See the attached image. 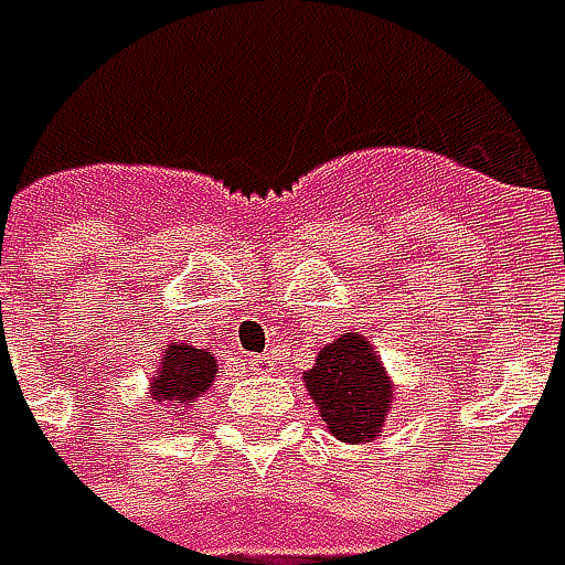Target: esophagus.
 Wrapping results in <instances>:
<instances>
[{
	"label": "esophagus",
	"instance_id": "esophagus-1",
	"mask_svg": "<svg viewBox=\"0 0 565 565\" xmlns=\"http://www.w3.org/2000/svg\"><path fill=\"white\" fill-rule=\"evenodd\" d=\"M245 370H248V373H262V370H265V360H262V356H252V360L245 363Z\"/></svg>",
	"mask_w": 565,
	"mask_h": 565
}]
</instances>
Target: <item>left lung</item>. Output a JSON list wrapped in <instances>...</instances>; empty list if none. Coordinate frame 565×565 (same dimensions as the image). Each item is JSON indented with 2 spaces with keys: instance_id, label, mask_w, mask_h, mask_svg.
Segmentation results:
<instances>
[{
  "instance_id": "obj_1",
  "label": "left lung",
  "mask_w": 565,
  "mask_h": 565,
  "mask_svg": "<svg viewBox=\"0 0 565 565\" xmlns=\"http://www.w3.org/2000/svg\"><path fill=\"white\" fill-rule=\"evenodd\" d=\"M303 386L317 402L327 431L340 441H373L393 408V380L360 333H340L317 353L313 370L303 373Z\"/></svg>"
}]
</instances>
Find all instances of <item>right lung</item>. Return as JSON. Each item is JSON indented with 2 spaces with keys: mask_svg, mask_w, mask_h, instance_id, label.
Here are the masks:
<instances>
[{
  "mask_svg": "<svg viewBox=\"0 0 565 565\" xmlns=\"http://www.w3.org/2000/svg\"><path fill=\"white\" fill-rule=\"evenodd\" d=\"M215 370H218L215 353L195 350L189 343H175L163 353V363L150 380V398L170 408L192 405L215 383Z\"/></svg>",
  "mask_w": 565,
  "mask_h": 565,
  "instance_id": "add662e5",
  "label": "right lung"
}]
</instances>
